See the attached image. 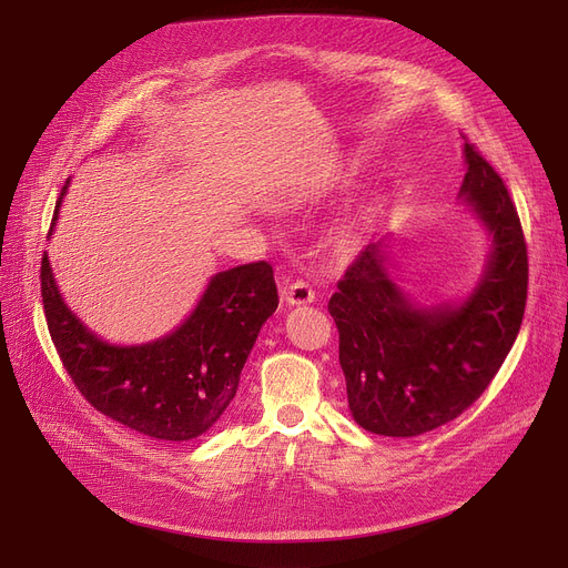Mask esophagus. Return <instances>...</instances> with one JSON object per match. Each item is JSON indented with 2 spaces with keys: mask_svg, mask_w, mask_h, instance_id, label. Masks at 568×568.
Here are the masks:
<instances>
[{
  "mask_svg": "<svg viewBox=\"0 0 568 568\" xmlns=\"http://www.w3.org/2000/svg\"><path fill=\"white\" fill-rule=\"evenodd\" d=\"M283 300L290 306H304L315 302V290L306 281H294L283 290Z\"/></svg>",
  "mask_w": 568,
  "mask_h": 568,
  "instance_id": "obj_1",
  "label": "esophagus"
}]
</instances>
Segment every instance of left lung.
<instances>
[{
  "instance_id": "left-lung-1",
  "label": "left lung",
  "mask_w": 568,
  "mask_h": 568,
  "mask_svg": "<svg viewBox=\"0 0 568 568\" xmlns=\"http://www.w3.org/2000/svg\"><path fill=\"white\" fill-rule=\"evenodd\" d=\"M464 158L459 196L491 236L471 297L455 308H415L389 278L378 241L329 300L348 406L366 432L408 438L455 420L497 376L520 332L529 283L520 215L474 143H464Z\"/></svg>"
}]
</instances>
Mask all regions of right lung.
Listing matches in <instances>:
<instances>
[{
    "instance_id": "right-lung-1",
    "label": "right lung",
    "mask_w": 568,
    "mask_h": 568,
    "mask_svg": "<svg viewBox=\"0 0 568 568\" xmlns=\"http://www.w3.org/2000/svg\"><path fill=\"white\" fill-rule=\"evenodd\" d=\"M41 297L55 351L88 404L139 434L176 443L220 420L262 325L278 308L274 268L264 260L220 271L179 329L130 348L94 336L67 308L45 253Z\"/></svg>"
}]
</instances>
